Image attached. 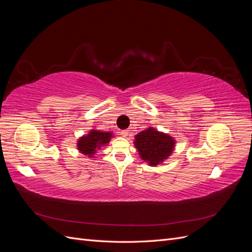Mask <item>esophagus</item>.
Instances as JSON below:
<instances>
[{
	"mask_svg": "<svg viewBox=\"0 0 252 252\" xmlns=\"http://www.w3.org/2000/svg\"><path fill=\"white\" fill-rule=\"evenodd\" d=\"M128 133H129L128 130H122V131H121V135L123 136V138H126V136L128 135Z\"/></svg>",
	"mask_w": 252,
	"mask_h": 252,
	"instance_id": "obj_1",
	"label": "esophagus"
}]
</instances>
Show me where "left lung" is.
<instances>
[{
  "mask_svg": "<svg viewBox=\"0 0 252 252\" xmlns=\"http://www.w3.org/2000/svg\"><path fill=\"white\" fill-rule=\"evenodd\" d=\"M175 143L177 141L173 136L158 131L155 127H147L135 134L133 141L140 158L152 167L162 164L172 155Z\"/></svg>",
  "mask_w": 252,
  "mask_h": 252,
  "instance_id": "1",
  "label": "left lung"
}]
</instances>
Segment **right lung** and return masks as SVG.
Returning a JSON list of instances; mask_svg holds the SVG:
<instances>
[{
  "label": "right lung",
  "instance_id": "right-lung-1",
  "mask_svg": "<svg viewBox=\"0 0 252 252\" xmlns=\"http://www.w3.org/2000/svg\"><path fill=\"white\" fill-rule=\"evenodd\" d=\"M113 136L116 135H113L110 131H102L96 128H93L87 134H84L78 139L77 148L82 155L87 156L89 158H94L97 154V150L108 145Z\"/></svg>",
  "mask_w": 252,
  "mask_h": 252
}]
</instances>
